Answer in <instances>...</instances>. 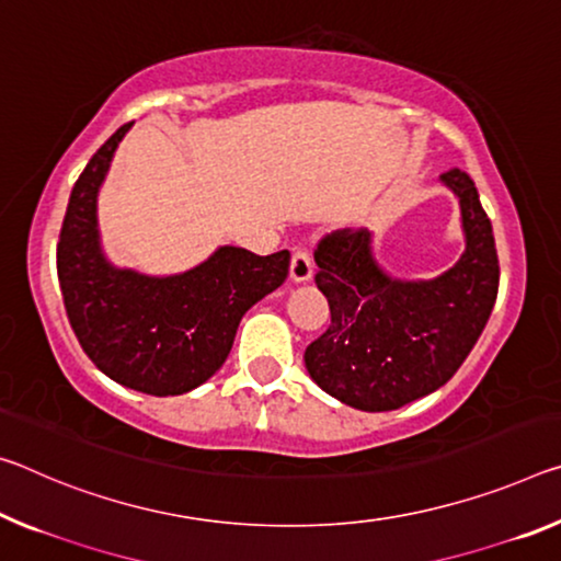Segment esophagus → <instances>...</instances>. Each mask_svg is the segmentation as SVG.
I'll use <instances>...</instances> for the list:
<instances>
[{"instance_id": "obj_1", "label": "esophagus", "mask_w": 561, "mask_h": 561, "mask_svg": "<svg viewBox=\"0 0 561 561\" xmlns=\"http://www.w3.org/2000/svg\"><path fill=\"white\" fill-rule=\"evenodd\" d=\"M312 274H314L312 256H309V252H305V249H297V252L291 254L289 279L295 284H305V282L312 279Z\"/></svg>"}]
</instances>
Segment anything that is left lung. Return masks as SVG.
Instances as JSON below:
<instances>
[{"label": "left lung", "instance_id": "8db88e82", "mask_svg": "<svg viewBox=\"0 0 561 561\" xmlns=\"http://www.w3.org/2000/svg\"><path fill=\"white\" fill-rule=\"evenodd\" d=\"M459 199L465 252L434 279H399L375 260L367 229H336L314 252L332 324L305 364L327 394L362 412H389L437 392L469 357L492 314L500 260L472 176L444 172Z\"/></svg>", "mask_w": 561, "mask_h": 561}]
</instances>
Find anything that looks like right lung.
<instances>
[{"label": "right lung", "instance_id": "right-lung-1", "mask_svg": "<svg viewBox=\"0 0 561 561\" xmlns=\"http://www.w3.org/2000/svg\"><path fill=\"white\" fill-rule=\"evenodd\" d=\"M131 122L96 149L69 194L57 244L65 309L87 357L122 387L154 397L204 385L229 357L237 327L282 287L289 252L260 256L219 247L192 270L152 277L106 260L96 197Z\"/></svg>", "mask_w": 561, "mask_h": 561}]
</instances>
